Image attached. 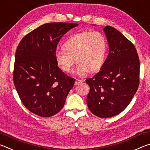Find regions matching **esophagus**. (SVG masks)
Returning <instances> with one entry per match:
<instances>
[{
    "label": "esophagus",
    "mask_w": 150,
    "mask_h": 150,
    "mask_svg": "<svg viewBox=\"0 0 150 150\" xmlns=\"http://www.w3.org/2000/svg\"><path fill=\"white\" fill-rule=\"evenodd\" d=\"M83 80H80V79H77L75 81V85H79V84H80V83H83Z\"/></svg>",
    "instance_id": "1"
}]
</instances>
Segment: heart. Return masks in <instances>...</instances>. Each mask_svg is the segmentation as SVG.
Instances as JSON below:
<instances>
[{"label": "heart", "mask_w": 150, "mask_h": 150, "mask_svg": "<svg viewBox=\"0 0 150 150\" xmlns=\"http://www.w3.org/2000/svg\"><path fill=\"white\" fill-rule=\"evenodd\" d=\"M105 35L98 31H85L70 36L63 43V49L55 52V59L63 71H71L76 58L77 73L84 75L88 71L96 72L101 69L107 52Z\"/></svg>", "instance_id": "b5f03b06"}]
</instances>
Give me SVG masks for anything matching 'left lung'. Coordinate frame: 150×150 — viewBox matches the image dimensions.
<instances>
[{
  "label": "left lung",
  "instance_id": "8db88e82",
  "mask_svg": "<svg viewBox=\"0 0 150 150\" xmlns=\"http://www.w3.org/2000/svg\"><path fill=\"white\" fill-rule=\"evenodd\" d=\"M109 53L99 71L86 79L87 106L95 116L110 118L125 109L139 84V59L134 45L115 28L106 26Z\"/></svg>",
  "mask_w": 150,
  "mask_h": 150
}]
</instances>
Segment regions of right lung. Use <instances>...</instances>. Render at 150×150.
Returning <instances> with one entry per match:
<instances>
[{"mask_svg": "<svg viewBox=\"0 0 150 150\" xmlns=\"http://www.w3.org/2000/svg\"><path fill=\"white\" fill-rule=\"evenodd\" d=\"M75 23L51 22L39 26L20 42L15 54L13 81L25 107L42 117L62 110L75 79L66 75L55 59L63 35Z\"/></svg>", "mask_w": 150, "mask_h": 150, "instance_id": "1", "label": "right lung"}]
</instances>
